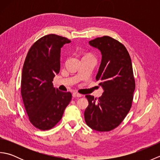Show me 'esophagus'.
<instances>
[{"instance_id":"34e87169","label":"esophagus","mask_w":160,"mask_h":160,"mask_svg":"<svg viewBox=\"0 0 160 160\" xmlns=\"http://www.w3.org/2000/svg\"><path fill=\"white\" fill-rule=\"evenodd\" d=\"M72 95H73V98H80V97L82 96V95H81L80 93H76V92H73Z\"/></svg>"}]
</instances>
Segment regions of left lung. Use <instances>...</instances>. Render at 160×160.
Returning a JSON list of instances; mask_svg holds the SVG:
<instances>
[{
  "label": "left lung",
  "mask_w": 160,
  "mask_h": 160,
  "mask_svg": "<svg viewBox=\"0 0 160 160\" xmlns=\"http://www.w3.org/2000/svg\"><path fill=\"white\" fill-rule=\"evenodd\" d=\"M89 44L100 50L101 63L96 77L104 92L98 99L87 95V124L95 131H110L118 127L131 109L135 84L131 57L122 43L105 36Z\"/></svg>",
  "instance_id": "left-lung-1"
}]
</instances>
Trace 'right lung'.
Here are the masks:
<instances>
[{"mask_svg":"<svg viewBox=\"0 0 160 160\" xmlns=\"http://www.w3.org/2000/svg\"><path fill=\"white\" fill-rule=\"evenodd\" d=\"M71 41L56 34L42 37L29 50L24 62L21 95L30 122L45 131L62 117L71 100L70 92L53 87L52 81L60 69V50Z\"/></svg>","mask_w":160,"mask_h":160,"instance_id":"obj_1","label":"right lung"}]
</instances>
